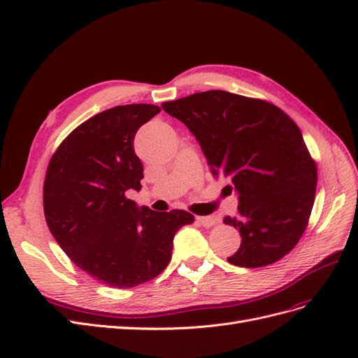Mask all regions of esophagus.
I'll use <instances>...</instances> for the list:
<instances>
[{"instance_id": "1", "label": "esophagus", "mask_w": 358, "mask_h": 358, "mask_svg": "<svg viewBox=\"0 0 358 358\" xmlns=\"http://www.w3.org/2000/svg\"><path fill=\"white\" fill-rule=\"evenodd\" d=\"M197 222L201 224L206 229H209V227H213L218 220L215 218V216H197Z\"/></svg>"}]
</instances>
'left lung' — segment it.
<instances>
[{"mask_svg":"<svg viewBox=\"0 0 358 358\" xmlns=\"http://www.w3.org/2000/svg\"><path fill=\"white\" fill-rule=\"evenodd\" d=\"M196 136L212 175L239 196L225 216L242 236L229 257L239 267H263L285 257L305 233L317 189V164L299 127L275 104L227 91H206L162 103Z\"/></svg>","mask_w":358,"mask_h":358,"instance_id":"1","label":"left lung"}]
</instances>
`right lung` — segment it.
I'll use <instances>...</instances> for the list:
<instances>
[{
  "label": "right lung",
  "instance_id": "add662e5",
  "mask_svg": "<svg viewBox=\"0 0 358 358\" xmlns=\"http://www.w3.org/2000/svg\"><path fill=\"white\" fill-rule=\"evenodd\" d=\"M159 110L127 104L90 117L62 140L46 170L43 208L52 236L107 287L131 288L158 276L171 259L173 237L194 222L187 210L138 209L127 197L143 179L134 136Z\"/></svg>",
  "mask_w": 358,
  "mask_h": 358
}]
</instances>
